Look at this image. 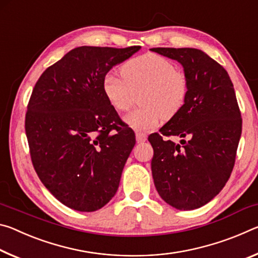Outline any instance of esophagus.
<instances>
[{"label": "esophagus", "mask_w": 258, "mask_h": 258, "mask_svg": "<svg viewBox=\"0 0 258 258\" xmlns=\"http://www.w3.org/2000/svg\"><path fill=\"white\" fill-rule=\"evenodd\" d=\"M135 139H137V142H138V143L146 142V141H147V135H146L145 133L137 132V134H135Z\"/></svg>", "instance_id": "obj_1"}]
</instances>
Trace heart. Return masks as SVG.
Instances as JSON below:
<instances>
[{
	"label": "heart",
	"mask_w": 258,
	"mask_h": 258,
	"mask_svg": "<svg viewBox=\"0 0 258 258\" xmlns=\"http://www.w3.org/2000/svg\"><path fill=\"white\" fill-rule=\"evenodd\" d=\"M120 75L109 72L103 77L102 91L116 111H126L139 93L141 104L125 116V123L135 131H151L163 118L169 119L184 106L187 80L175 71L171 60L157 53H146L130 59L120 67Z\"/></svg>",
	"instance_id": "obj_1"
}]
</instances>
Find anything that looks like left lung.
I'll list each match as a JSON object with an SVG mask.
<instances>
[{"label": "left lung", "instance_id": "obj_1", "mask_svg": "<svg viewBox=\"0 0 258 258\" xmlns=\"http://www.w3.org/2000/svg\"><path fill=\"white\" fill-rule=\"evenodd\" d=\"M150 50L180 62L189 86L183 108L160 134L148 139L154 148L152 177L165 203L192 211L211 202L228 182L241 137V113L228 72L204 51ZM161 135L180 137V143Z\"/></svg>", "mask_w": 258, "mask_h": 258}]
</instances>
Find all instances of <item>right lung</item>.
<instances>
[{
	"label": "right lung",
	"instance_id": "add662e5",
	"mask_svg": "<svg viewBox=\"0 0 258 258\" xmlns=\"http://www.w3.org/2000/svg\"><path fill=\"white\" fill-rule=\"evenodd\" d=\"M140 49L76 47L35 84L25 120L30 157L64 206L95 212L116 195L135 135L107 101L102 81Z\"/></svg>",
	"mask_w": 258,
	"mask_h": 258
}]
</instances>
